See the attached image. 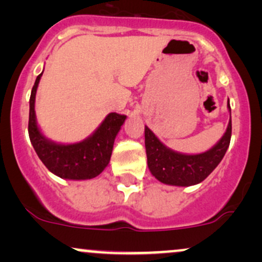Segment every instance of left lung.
Segmentation results:
<instances>
[{"instance_id":"1","label":"left lung","mask_w":262,"mask_h":262,"mask_svg":"<svg viewBox=\"0 0 262 262\" xmlns=\"http://www.w3.org/2000/svg\"><path fill=\"white\" fill-rule=\"evenodd\" d=\"M227 130L213 148L201 154H182L167 148L145 125V149L148 167L156 180L171 186H193L202 182L224 158L231 138V112Z\"/></svg>"}]
</instances>
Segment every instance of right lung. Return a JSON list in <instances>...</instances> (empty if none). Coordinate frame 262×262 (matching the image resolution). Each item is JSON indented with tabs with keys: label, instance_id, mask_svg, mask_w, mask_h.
<instances>
[{
	"label": "right lung",
	"instance_id": "right-lung-1",
	"mask_svg": "<svg viewBox=\"0 0 262 262\" xmlns=\"http://www.w3.org/2000/svg\"><path fill=\"white\" fill-rule=\"evenodd\" d=\"M39 74L29 98V139L47 169L65 180H90L98 176L110 164L114 139L127 116L110 113L89 138L74 144H61L48 139L38 127L34 104Z\"/></svg>",
	"mask_w": 262,
	"mask_h": 262
}]
</instances>
